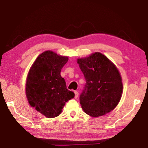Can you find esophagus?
<instances>
[{
	"label": "esophagus",
	"mask_w": 148,
	"mask_h": 148,
	"mask_svg": "<svg viewBox=\"0 0 148 148\" xmlns=\"http://www.w3.org/2000/svg\"><path fill=\"white\" fill-rule=\"evenodd\" d=\"M74 93H75V97H74V98L75 99H77V97H78V96H79V93H78L77 91H75L74 92Z\"/></svg>",
	"instance_id": "esophagus-1"
}]
</instances>
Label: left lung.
I'll return each mask as SVG.
<instances>
[{"label": "left lung", "instance_id": "1", "mask_svg": "<svg viewBox=\"0 0 148 148\" xmlns=\"http://www.w3.org/2000/svg\"><path fill=\"white\" fill-rule=\"evenodd\" d=\"M77 63L86 80L80 95L83 111L97 118L112 111L123 93L121 76L116 66L99 52L77 58Z\"/></svg>", "mask_w": 148, "mask_h": 148}]
</instances>
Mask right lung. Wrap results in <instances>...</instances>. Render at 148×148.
<instances>
[{"label":"right lung","mask_w":148,"mask_h":148,"mask_svg":"<svg viewBox=\"0 0 148 148\" xmlns=\"http://www.w3.org/2000/svg\"><path fill=\"white\" fill-rule=\"evenodd\" d=\"M68 60V56L48 50L37 56L28 72L25 84L28 102L48 118L59 116L65 103L74 97L60 75Z\"/></svg>","instance_id":"right-lung-1"}]
</instances>
